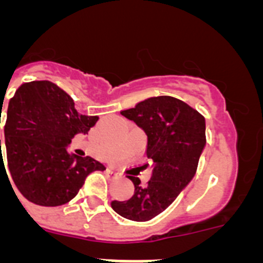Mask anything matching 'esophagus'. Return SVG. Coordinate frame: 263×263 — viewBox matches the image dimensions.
<instances>
[{
    "label": "esophagus",
    "mask_w": 263,
    "mask_h": 263,
    "mask_svg": "<svg viewBox=\"0 0 263 263\" xmlns=\"http://www.w3.org/2000/svg\"><path fill=\"white\" fill-rule=\"evenodd\" d=\"M109 173H110L111 175H120V173H117V171H115V170H109Z\"/></svg>",
    "instance_id": "34e87169"
}]
</instances>
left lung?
Here are the masks:
<instances>
[{
    "label": "left lung",
    "mask_w": 263,
    "mask_h": 263,
    "mask_svg": "<svg viewBox=\"0 0 263 263\" xmlns=\"http://www.w3.org/2000/svg\"><path fill=\"white\" fill-rule=\"evenodd\" d=\"M121 115L147 137L152 178L143 185L138 176H127L136 187L134 195L126 201H111V208L129 220L147 221L163 212L194 179L205 147V120L170 96L146 99Z\"/></svg>",
    "instance_id": "8db88e82"
}]
</instances>
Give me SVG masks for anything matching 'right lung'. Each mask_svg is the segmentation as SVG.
<instances>
[{
	"label": "right lung",
	"mask_w": 263,
	"mask_h": 263,
	"mask_svg": "<svg viewBox=\"0 0 263 263\" xmlns=\"http://www.w3.org/2000/svg\"><path fill=\"white\" fill-rule=\"evenodd\" d=\"M97 120L80 115L73 100L51 81H30L18 88L9 103L5 146L8 170L27 200L43 206L66 204L90 173L105 170L93 158L67 152L72 138L87 134Z\"/></svg>",
	"instance_id": "right-lung-1"
}]
</instances>
